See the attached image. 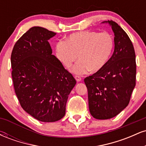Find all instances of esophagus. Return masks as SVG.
Wrapping results in <instances>:
<instances>
[{"mask_svg":"<svg viewBox=\"0 0 146 146\" xmlns=\"http://www.w3.org/2000/svg\"><path fill=\"white\" fill-rule=\"evenodd\" d=\"M75 79L76 80L77 82H80L82 80L81 77L78 76V75H75Z\"/></svg>","mask_w":146,"mask_h":146,"instance_id":"esophagus-1","label":"esophagus"}]
</instances>
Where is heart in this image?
<instances>
[{"label":"heart","instance_id":"1","mask_svg":"<svg viewBox=\"0 0 146 146\" xmlns=\"http://www.w3.org/2000/svg\"><path fill=\"white\" fill-rule=\"evenodd\" d=\"M114 46V38L109 33L79 31L71 33L66 40L57 43L56 55L66 67L71 66L78 56L79 61L71 68L74 73L83 74L88 71L95 73L101 71L108 62Z\"/></svg>","mask_w":146,"mask_h":146}]
</instances>
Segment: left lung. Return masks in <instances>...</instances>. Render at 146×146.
<instances>
[{
    "instance_id": "1",
    "label": "left lung",
    "mask_w": 146,
    "mask_h": 146,
    "mask_svg": "<svg viewBox=\"0 0 146 146\" xmlns=\"http://www.w3.org/2000/svg\"><path fill=\"white\" fill-rule=\"evenodd\" d=\"M104 23H109L115 34L113 54L101 71L84 79L90 113L98 119H108L121 113L136 84L135 52L130 38L115 22Z\"/></svg>"
}]
</instances>
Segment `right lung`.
Returning a JSON list of instances; mask_svg holds the SVG:
<instances>
[{
    "label": "right lung",
    "mask_w": 146,
    "mask_h": 146,
    "mask_svg": "<svg viewBox=\"0 0 146 146\" xmlns=\"http://www.w3.org/2000/svg\"><path fill=\"white\" fill-rule=\"evenodd\" d=\"M56 34L33 27L13 48V83L22 108L38 121L54 122L66 112L68 95L76 84L71 73L52 55L48 40Z\"/></svg>",
    "instance_id": "1"
}]
</instances>
